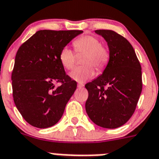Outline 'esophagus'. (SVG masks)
Wrapping results in <instances>:
<instances>
[{"label": "esophagus", "instance_id": "34e87169", "mask_svg": "<svg viewBox=\"0 0 159 159\" xmlns=\"http://www.w3.org/2000/svg\"><path fill=\"white\" fill-rule=\"evenodd\" d=\"M83 86H84L83 83H78V84H77V87H78V88H82Z\"/></svg>", "mask_w": 159, "mask_h": 159}]
</instances>
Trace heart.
<instances>
[{
    "mask_svg": "<svg viewBox=\"0 0 159 159\" xmlns=\"http://www.w3.org/2000/svg\"><path fill=\"white\" fill-rule=\"evenodd\" d=\"M73 46L77 53H86L82 60V67L74 69L70 76L78 82H85L95 74L94 66L98 72L102 71L108 63L110 52L107 47L100 43L97 37L94 35H84L73 41ZM59 59L65 69L72 70L75 66V55L73 51L65 47L61 49Z\"/></svg>",
    "mask_w": 159,
    "mask_h": 159,
    "instance_id": "b5f03b06",
    "label": "heart"
}]
</instances>
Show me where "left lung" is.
<instances>
[{
    "label": "left lung",
    "instance_id": "1",
    "mask_svg": "<svg viewBox=\"0 0 159 159\" xmlns=\"http://www.w3.org/2000/svg\"><path fill=\"white\" fill-rule=\"evenodd\" d=\"M107 43L110 59L102 74L86 84V111L95 125L116 129L131 118L142 90L141 67L129 41L111 30H95Z\"/></svg>",
    "mask_w": 159,
    "mask_h": 159
}]
</instances>
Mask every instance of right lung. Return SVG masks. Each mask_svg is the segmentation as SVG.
I'll list each match as a JSON object with an SVG mask.
<instances>
[{
    "mask_svg": "<svg viewBox=\"0 0 159 159\" xmlns=\"http://www.w3.org/2000/svg\"><path fill=\"white\" fill-rule=\"evenodd\" d=\"M82 30H39L21 45L12 72L13 97L28 124L46 129L61 120L77 82L65 73L61 50ZM61 83L58 87L54 84Z\"/></svg>",
    "mask_w": 159,
    "mask_h": 159,
    "instance_id": "1",
    "label": "right lung"
}]
</instances>
